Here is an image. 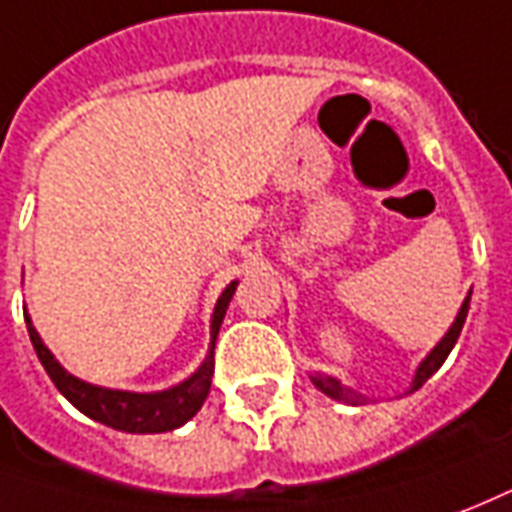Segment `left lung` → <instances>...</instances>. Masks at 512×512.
I'll return each mask as SVG.
<instances>
[{
    "label": "left lung",
    "mask_w": 512,
    "mask_h": 512,
    "mask_svg": "<svg viewBox=\"0 0 512 512\" xmlns=\"http://www.w3.org/2000/svg\"><path fill=\"white\" fill-rule=\"evenodd\" d=\"M469 300H472V292H469V297L464 300V305H461V311H458V316H455L453 327L447 330V335L442 338V341L436 343V349L428 357H425L423 363H420V368H417V374H414V382H412V390H420L431 376L442 368V363L447 360V354H450V349L455 346V341H458V335H461V327H464L466 322V313H469ZM313 384L322 390L324 395H330V398H335V401H346V404H360V398L363 395L352 393L349 387H343L338 379H333V376H311Z\"/></svg>",
    "instance_id": "left-lung-1"
}]
</instances>
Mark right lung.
Wrapping results in <instances>:
<instances>
[{"mask_svg":"<svg viewBox=\"0 0 512 512\" xmlns=\"http://www.w3.org/2000/svg\"><path fill=\"white\" fill-rule=\"evenodd\" d=\"M234 289H237V281L226 286V292L220 294L215 313H212V349H215V335H218L220 322L226 316ZM26 330H29V341L35 346L40 363L46 368V374L51 376V382L57 384L59 393L65 395L78 412H84L87 417L114 428V431H125V434H166V431H174L199 412L204 398L210 393L215 352H210V357L201 363L196 374L177 387H171V390H163V393H122V390L95 387V384L81 382L76 376L67 374L65 368L54 360V354L48 352L46 343L40 341L29 316H26Z\"/></svg>","mask_w":512,"mask_h":512,"instance_id":"1","label":"right lung"}]
</instances>
